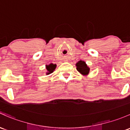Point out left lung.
<instances>
[{"instance_id":"1","label":"left lung","mask_w":130,"mask_h":130,"mask_svg":"<svg viewBox=\"0 0 130 130\" xmlns=\"http://www.w3.org/2000/svg\"><path fill=\"white\" fill-rule=\"evenodd\" d=\"M76 70L83 75H87L90 72V68L84 61L80 60L76 63Z\"/></svg>"}]
</instances>
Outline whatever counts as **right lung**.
Returning <instances> with one entry per match:
<instances>
[{
    "label": "right lung",
    "instance_id": "right-lung-1",
    "mask_svg": "<svg viewBox=\"0 0 130 130\" xmlns=\"http://www.w3.org/2000/svg\"><path fill=\"white\" fill-rule=\"evenodd\" d=\"M56 64H53V63H50V65H46V69H47V72L46 73L47 75H49L50 73H52V72H54V71L56 69Z\"/></svg>",
    "mask_w": 130,
    "mask_h": 130
}]
</instances>
